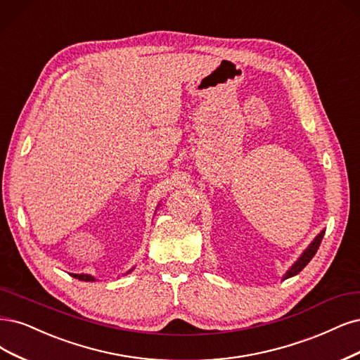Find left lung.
<instances>
[{
  "label": "left lung",
  "instance_id": "left-lung-1",
  "mask_svg": "<svg viewBox=\"0 0 360 360\" xmlns=\"http://www.w3.org/2000/svg\"><path fill=\"white\" fill-rule=\"evenodd\" d=\"M323 235H325V231H321L317 237L313 240V243L309 244L307 249L304 250V253L301 255V257L296 260V262L288 269V272L286 274H284V277H283V280H286V278H290V277H293V276H296V274H300V272L307 266V264L309 262V260L313 259V256L317 253V250H319V245H320V243H321V240H323Z\"/></svg>",
  "mask_w": 360,
  "mask_h": 360
}]
</instances>
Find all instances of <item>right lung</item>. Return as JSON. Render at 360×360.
Masks as SVG:
<instances>
[{"label": "right lung", "mask_w": 360, "mask_h": 360, "mask_svg": "<svg viewBox=\"0 0 360 360\" xmlns=\"http://www.w3.org/2000/svg\"><path fill=\"white\" fill-rule=\"evenodd\" d=\"M134 269V268H132ZM132 269H129L128 271V274L129 272L132 271ZM74 278H79V280H82V281H95V277H92V276H89V274H71Z\"/></svg>", "instance_id": "right-lung-1"}]
</instances>
